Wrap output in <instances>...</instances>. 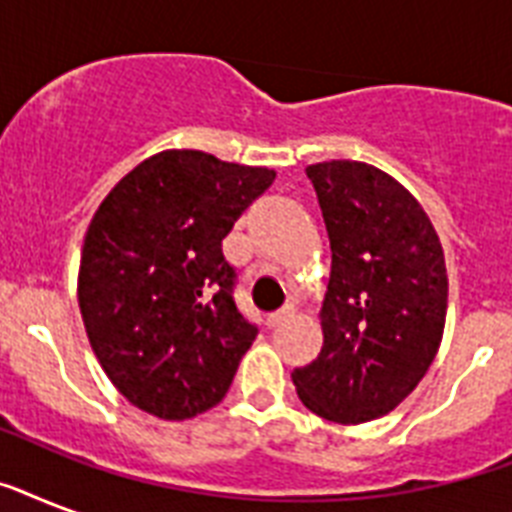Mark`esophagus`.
I'll return each instance as SVG.
<instances>
[{
    "mask_svg": "<svg viewBox=\"0 0 512 512\" xmlns=\"http://www.w3.org/2000/svg\"><path fill=\"white\" fill-rule=\"evenodd\" d=\"M289 316H292V308H281V311L276 313H268V316H265V324H268V327H279L281 321L289 319Z\"/></svg>",
    "mask_w": 512,
    "mask_h": 512,
    "instance_id": "obj_1",
    "label": "esophagus"
}]
</instances>
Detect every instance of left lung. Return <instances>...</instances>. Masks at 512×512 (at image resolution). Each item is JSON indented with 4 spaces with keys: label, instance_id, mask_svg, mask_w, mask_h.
Instances as JSON below:
<instances>
[{
    "label": "left lung",
    "instance_id": "obj_1",
    "mask_svg": "<svg viewBox=\"0 0 512 512\" xmlns=\"http://www.w3.org/2000/svg\"><path fill=\"white\" fill-rule=\"evenodd\" d=\"M332 247L316 361L292 372L313 414L340 425L380 420L412 393L444 337V247L422 204L374 164L305 167Z\"/></svg>",
    "mask_w": 512,
    "mask_h": 512
}]
</instances>
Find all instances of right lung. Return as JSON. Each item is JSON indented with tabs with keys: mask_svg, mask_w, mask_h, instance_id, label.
Masks as SVG:
<instances>
[{
	"mask_svg": "<svg viewBox=\"0 0 512 512\" xmlns=\"http://www.w3.org/2000/svg\"><path fill=\"white\" fill-rule=\"evenodd\" d=\"M273 177L170 148L127 172L95 209L76 297L103 372L132 406L180 422L228 393L257 329L233 303L223 239Z\"/></svg>",
	"mask_w": 512,
	"mask_h": 512,
	"instance_id": "obj_1",
	"label": "right lung"
}]
</instances>
